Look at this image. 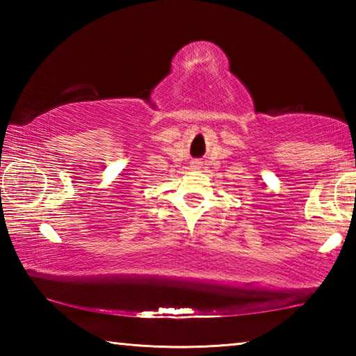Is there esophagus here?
Instances as JSON below:
<instances>
[{
    "label": "esophagus",
    "mask_w": 356,
    "mask_h": 356,
    "mask_svg": "<svg viewBox=\"0 0 356 356\" xmlns=\"http://www.w3.org/2000/svg\"><path fill=\"white\" fill-rule=\"evenodd\" d=\"M193 166H195V168H197V166H200V163H193Z\"/></svg>",
    "instance_id": "34e87169"
}]
</instances>
